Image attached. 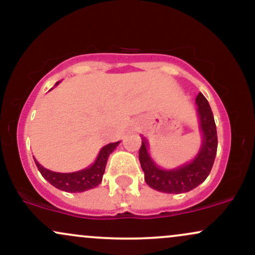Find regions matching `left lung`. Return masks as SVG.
I'll return each mask as SVG.
<instances>
[{
  "mask_svg": "<svg viewBox=\"0 0 255 255\" xmlns=\"http://www.w3.org/2000/svg\"><path fill=\"white\" fill-rule=\"evenodd\" d=\"M198 104V115L200 120V129L203 133V145L197 157L191 163L178 166L171 170H164L156 165L148 154V144L142 137L139 150V160L145 181L151 188L163 193H186L203 183L211 171L216 153H217V129L209 102L203 93H199L195 99Z\"/></svg>",
  "mask_w": 255,
  "mask_h": 255,
  "instance_id": "8db88e82",
  "label": "left lung"
}]
</instances>
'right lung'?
Returning a JSON list of instances; mask_svg holds the SVG:
<instances>
[{
  "label": "right lung",
  "mask_w": 255,
  "mask_h": 255,
  "mask_svg": "<svg viewBox=\"0 0 255 255\" xmlns=\"http://www.w3.org/2000/svg\"><path fill=\"white\" fill-rule=\"evenodd\" d=\"M58 83H56L57 85ZM118 142H111V144L105 145L99 152L97 159L89 168L84 169V170L75 171V172H68V174H62V172H55L49 170V169L44 168L34 159L38 170L40 171L42 176L51 183L52 186L56 188L61 189V191L69 192V193H79L84 191H89L91 188H95L99 183L102 182L103 178V174L105 171V165H107L108 157L110 153L118 147Z\"/></svg>",
  "instance_id": "right-lung-1"
}]
</instances>
